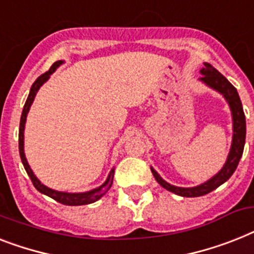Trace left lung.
Masks as SVG:
<instances>
[{"mask_svg":"<svg viewBox=\"0 0 254 254\" xmlns=\"http://www.w3.org/2000/svg\"><path fill=\"white\" fill-rule=\"evenodd\" d=\"M203 65L205 66L199 70L202 77L198 80H201L202 83L206 84L207 87L213 88L216 92H219L226 99V102L228 103V107L231 109V115H232V131H234L232 133V142H231V148L230 152H228L227 160L224 163V166L222 167V170L218 174L214 175L211 179H209L205 183H202V184L197 185V187L183 188L171 185L170 183L163 180L160 175L151 167V172L154 177H155V180L164 189L172 191V193L177 195H181V197H201V195L207 194V193L213 191L214 189H216L222 184H224L232 176L235 170L238 168V164L240 162L243 151H244L247 127H245L244 111H243V106H241V100L239 98L238 91L226 79V77H223L215 67H213L207 63H205Z\"/></svg>","mask_w":254,"mask_h":254,"instance_id":"8db88e82","label":"left lung"}]
</instances>
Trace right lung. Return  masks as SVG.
<instances>
[{"label": "right lung", "mask_w": 254, "mask_h": 254, "mask_svg": "<svg viewBox=\"0 0 254 254\" xmlns=\"http://www.w3.org/2000/svg\"><path fill=\"white\" fill-rule=\"evenodd\" d=\"M64 61L63 60H60V61H56L53 64L51 69L47 71V73L41 74L40 77L38 79L35 80L34 84L31 86L30 94H28V98H27L26 103H24L23 107V112H22V116H20V124H19V155L20 159H22V163H23L24 170H26L27 175L30 176L31 181H32V184L34 187L38 189L40 193L43 194L48 195L51 198H53L55 201L60 202V203H63V205H67V206H80V205H88V203H92V202L98 201L103 197V195L106 194L107 191L109 190V188L112 187L113 183V175H115V167H113L112 170L109 171L108 177H107V180L103 183L100 187L94 188L91 190L87 191H82V193H67V191H59L55 190V189H51V188L45 187L44 184H41V181L39 180L38 177L35 176L34 171L31 170L30 164L27 162L26 159V154H24V127H26V120H27V115H28V111H30L31 106H32V103H34V99L38 94L39 88L43 86V84L49 79V77L52 75L53 73L56 71V69L60 66V65H63Z\"/></svg>", "instance_id": "add662e5"}]
</instances>
